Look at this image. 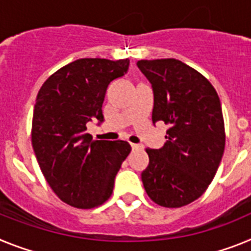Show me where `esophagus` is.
I'll return each mask as SVG.
<instances>
[{"instance_id": "1", "label": "esophagus", "mask_w": 251, "mask_h": 251, "mask_svg": "<svg viewBox=\"0 0 251 251\" xmlns=\"http://www.w3.org/2000/svg\"><path fill=\"white\" fill-rule=\"evenodd\" d=\"M131 148L132 150H138V149H141V145H138V144H131Z\"/></svg>"}]
</instances>
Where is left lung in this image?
Listing matches in <instances>:
<instances>
[{
  "instance_id": "8db88e82",
  "label": "left lung",
  "mask_w": 251,
  "mask_h": 251,
  "mask_svg": "<svg viewBox=\"0 0 251 251\" xmlns=\"http://www.w3.org/2000/svg\"><path fill=\"white\" fill-rule=\"evenodd\" d=\"M136 65L151 83L152 124L169 125L163 148L147 149L144 188L159 206H186L210 186L225 149L219 95L208 79L180 60H139Z\"/></svg>"
}]
</instances>
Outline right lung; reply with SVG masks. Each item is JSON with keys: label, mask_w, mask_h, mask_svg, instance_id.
Segmentation results:
<instances>
[{"label": "right lung", "mask_w": 251, "mask_h": 251, "mask_svg": "<svg viewBox=\"0 0 251 251\" xmlns=\"http://www.w3.org/2000/svg\"><path fill=\"white\" fill-rule=\"evenodd\" d=\"M128 63L74 60L51 74L36 97L31 128L35 156L54 193L77 208L107 201L117 172L131 151L127 141L92 140L87 132L89 121L103 123L108 84L123 77Z\"/></svg>", "instance_id": "right-lung-1"}]
</instances>
